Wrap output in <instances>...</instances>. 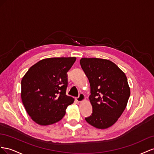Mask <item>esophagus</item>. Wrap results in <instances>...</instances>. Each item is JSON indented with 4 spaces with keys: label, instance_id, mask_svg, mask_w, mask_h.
<instances>
[{
    "label": "esophagus",
    "instance_id": "1",
    "mask_svg": "<svg viewBox=\"0 0 154 154\" xmlns=\"http://www.w3.org/2000/svg\"><path fill=\"white\" fill-rule=\"evenodd\" d=\"M85 99H86V97L83 94H80L78 97L76 98V100L78 103H82L83 101H85Z\"/></svg>",
    "mask_w": 154,
    "mask_h": 154
}]
</instances>
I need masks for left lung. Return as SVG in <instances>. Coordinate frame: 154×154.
Returning <instances> with one entry per match:
<instances>
[{"label":"left lung","instance_id":"left-lung-1","mask_svg":"<svg viewBox=\"0 0 154 154\" xmlns=\"http://www.w3.org/2000/svg\"><path fill=\"white\" fill-rule=\"evenodd\" d=\"M81 68L88 79L91 115L88 123L106 129L117 121L125 109L130 88L125 73L112 61L99 58H82Z\"/></svg>","mask_w":154,"mask_h":154}]
</instances>
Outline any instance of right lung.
<instances>
[{"label": "right lung", "mask_w": 154, "mask_h": 154, "mask_svg": "<svg viewBox=\"0 0 154 154\" xmlns=\"http://www.w3.org/2000/svg\"><path fill=\"white\" fill-rule=\"evenodd\" d=\"M76 57H52L33 65L21 81V99L26 112L37 124L60 121L74 99L66 95L67 72Z\"/></svg>", "instance_id": "obj_1"}]
</instances>
